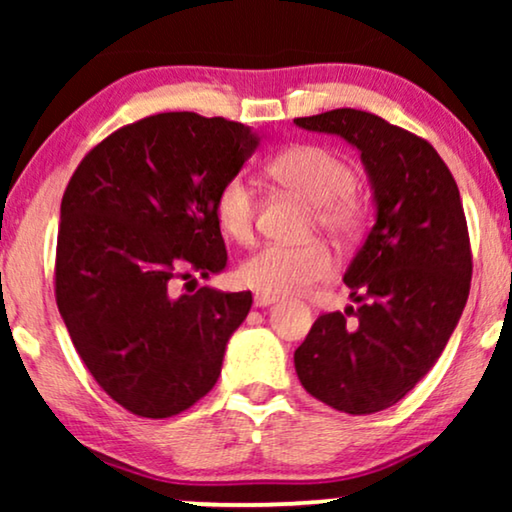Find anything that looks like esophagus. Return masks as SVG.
Returning a JSON list of instances; mask_svg holds the SVG:
<instances>
[{
  "label": "esophagus",
  "instance_id": "obj_1",
  "mask_svg": "<svg viewBox=\"0 0 512 512\" xmlns=\"http://www.w3.org/2000/svg\"><path fill=\"white\" fill-rule=\"evenodd\" d=\"M277 296H270V293H256L254 296V305L256 307H268V305H272V303H277Z\"/></svg>",
  "mask_w": 512,
  "mask_h": 512
}]
</instances>
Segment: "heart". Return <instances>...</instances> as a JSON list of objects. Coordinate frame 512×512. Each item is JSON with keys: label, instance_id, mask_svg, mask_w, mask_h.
I'll return each instance as SVG.
<instances>
[{"label": "heart", "instance_id": "obj_1", "mask_svg": "<svg viewBox=\"0 0 512 512\" xmlns=\"http://www.w3.org/2000/svg\"><path fill=\"white\" fill-rule=\"evenodd\" d=\"M265 174L279 188L312 205L310 230H324L340 242H354L366 230L368 209L359 198L352 165L324 146L296 144L265 163ZM219 228L235 242H251L256 230L258 198L242 177H230L214 195ZM333 251L326 242L265 244L240 265V279L249 289L270 296H293L331 275Z\"/></svg>", "mask_w": 512, "mask_h": 512}]
</instances>
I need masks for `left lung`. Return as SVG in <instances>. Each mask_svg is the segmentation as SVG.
Wrapping results in <instances>:
<instances>
[{
    "label": "left lung",
    "mask_w": 512,
    "mask_h": 512,
    "mask_svg": "<svg viewBox=\"0 0 512 512\" xmlns=\"http://www.w3.org/2000/svg\"><path fill=\"white\" fill-rule=\"evenodd\" d=\"M293 123L354 144L377 205L345 272L361 305L321 314L293 363L307 394L347 415H373L429 373L464 312L473 272L464 205L450 167L415 132L359 109Z\"/></svg>",
    "instance_id": "left-lung-1"
}]
</instances>
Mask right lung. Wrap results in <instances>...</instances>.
<instances>
[{"mask_svg":"<svg viewBox=\"0 0 512 512\" xmlns=\"http://www.w3.org/2000/svg\"><path fill=\"white\" fill-rule=\"evenodd\" d=\"M256 146L242 123L167 111L111 132L69 179L55 303L90 375L132 415H179L219 380L251 291L177 282L226 268L214 195Z\"/></svg>","mask_w":512,"mask_h":512,"instance_id":"1","label":"right lung"}]
</instances>
